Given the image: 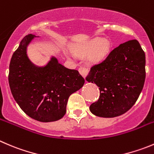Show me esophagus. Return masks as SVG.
<instances>
[{
	"label": "esophagus",
	"instance_id": "esophagus-1",
	"mask_svg": "<svg viewBox=\"0 0 154 154\" xmlns=\"http://www.w3.org/2000/svg\"><path fill=\"white\" fill-rule=\"evenodd\" d=\"M79 72H80V74H81L84 78H86V77H87L88 74H89V71H88V69L87 68H84V67H81V68H79Z\"/></svg>",
	"mask_w": 154,
	"mask_h": 154
}]
</instances>
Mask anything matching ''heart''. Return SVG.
Wrapping results in <instances>:
<instances>
[{"mask_svg": "<svg viewBox=\"0 0 154 154\" xmlns=\"http://www.w3.org/2000/svg\"><path fill=\"white\" fill-rule=\"evenodd\" d=\"M72 51L79 57L88 56L91 62L96 63L107 57L110 51V44L107 39L94 38L86 43L74 46Z\"/></svg>", "mask_w": 154, "mask_h": 154, "instance_id": "1", "label": "heart"}]
</instances>
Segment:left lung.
<instances>
[{
	"label": "left lung",
	"mask_w": 154,
	"mask_h": 154,
	"mask_svg": "<svg viewBox=\"0 0 154 154\" xmlns=\"http://www.w3.org/2000/svg\"><path fill=\"white\" fill-rule=\"evenodd\" d=\"M145 53L137 40L121 44L91 68L86 80L99 87L89 110L100 117H118L136 102L145 80Z\"/></svg>",
	"instance_id": "left-lung-1"
}]
</instances>
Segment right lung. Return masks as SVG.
<instances>
[{"label":"right lung","mask_w":154,"mask_h":154,"mask_svg":"<svg viewBox=\"0 0 154 154\" xmlns=\"http://www.w3.org/2000/svg\"><path fill=\"white\" fill-rule=\"evenodd\" d=\"M30 34L20 42L11 58L9 84L12 95L28 116L44 123L59 120L66 113L68 98L83 87L78 71L68 69L52 56L43 67L30 61L27 47L34 37Z\"/></svg>","instance_id":"obj_1"}]
</instances>
